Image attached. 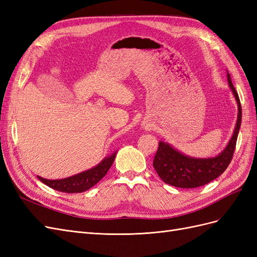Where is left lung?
Listing matches in <instances>:
<instances>
[{
	"mask_svg": "<svg viewBox=\"0 0 257 257\" xmlns=\"http://www.w3.org/2000/svg\"><path fill=\"white\" fill-rule=\"evenodd\" d=\"M229 87L234 93L238 104V119L234 135L224 151L215 158L194 159L175 150L172 146L160 142L159 149L153 160V167L160 178L167 184L182 189H194L205 185L222 175L234 155L237 137L241 125V104L238 93L227 73Z\"/></svg>",
	"mask_w": 257,
	"mask_h": 257,
	"instance_id": "obj_1",
	"label": "left lung"
}]
</instances>
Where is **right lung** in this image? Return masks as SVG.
<instances>
[{"label":"right lung","mask_w":257,"mask_h":257,"mask_svg":"<svg viewBox=\"0 0 257 257\" xmlns=\"http://www.w3.org/2000/svg\"><path fill=\"white\" fill-rule=\"evenodd\" d=\"M114 158H115V153H113L111 157L105 158L94 168H91L87 170V172L80 173L73 177L60 179V180H48V179H44L38 176L37 178L40 179L43 183L48 185L49 188L57 190L59 192L81 193L91 189L93 185H95L100 179L107 174V172L109 170V168L112 165Z\"/></svg>","instance_id":"obj_1"}]
</instances>
